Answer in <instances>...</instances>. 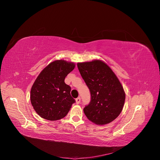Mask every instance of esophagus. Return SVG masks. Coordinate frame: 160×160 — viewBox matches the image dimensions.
I'll use <instances>...</instances> for the list:
<instances>
[{"label":"esophagus","instance_id":"obj_1","mask_svg":"<svg viewBox=\"0 0 160 160\" xmlns=\"http://www.w3.org/2000/svg\"><path fill=\"white\" fill-rule=\"evenodd\" d=\"M75 101H76V103H77V104H79V103H80V101H81V98L79 97V98H77L75 99Z\"/></svg>","mask_w":160,"mask_h":160}]
</instances>
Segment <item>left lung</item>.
Here are the masks:
<instances>
[{"label":"left lung","instance_id":"1","mask_svg":"<svg viewBox=\"0 0 160 160\" xmlns=\"http://www.w3.org/2000/svg\"><path fill=\"white\" fill-rule=\"evenodd\" d=\"M77 67L91 93L90 103L83 109L87 118L98 125L113 122L122 112L125 99L117 76L100 60L78 62Z\"/></svg>","mask_w":160,"mask_h":160}]
</instances>
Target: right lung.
Segmentation results:
<instances>
[{
  "instance_id": "1",
  "label": "right lung",
  "mask_w": 160,
  "mask_h": 160,
  "mask_svg": "<svg viewBox=\"0 0 160 160\" xmlns=\"http://www.w3.org/2000/svg\"><path fill=\"white\" fill-rule=\"evenodd\" d=\"M75 65L72 62L56 60L43 69L31 88V102L37 113L43 119L56 121L65 118L75 100L71 87L65 79Z\"/></svg>"
}]
</instances>
